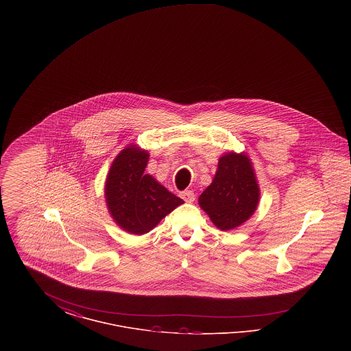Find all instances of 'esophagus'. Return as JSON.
I'll use <instances>...</instances> for the list:
<instances>
[{
	"mask_svg": "<svg viewBox=\"0 0 351 351\" xmlns=\"http://www.w3.org/2000/svg\"><path fill=\"white\" fill-rule=\"evenodd\" d=\"M180 197L186 202H193L195 201V193H193V191H184L180 193Z\"/></svg>",
	"mask_w": 351,
	"mask_h": 351,
	"instance_id": "obj_1",
	"label": "esophagus"
}]
</instances>
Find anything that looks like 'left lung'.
<instances>
[{
	"label": "left lung",
	"instance_id": "1",
	"mask_svg": "<svg viewBox=\"0 0 351 351\" xmlns=\"http://www.w3.org/2000/svg\"><path fill=\"white\" fill-rule=\"evenodd\" d=\"M259 188L250 159L229 152L219 158L212 184L201 193L199 204L221 230H230L247 221L258 206Z\"/></svg>",
	"mask_w": 351,
	"mask_h": 351
}]
</instances>
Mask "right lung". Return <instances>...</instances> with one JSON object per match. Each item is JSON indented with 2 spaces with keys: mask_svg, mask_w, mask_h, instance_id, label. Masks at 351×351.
<instances>
[{
  "mask_svg": "<svg viewBox=\"0 0 351 351\" xmlns=\"http://www.w3.org/2000/svg\"><path fill=\"white\" fill-rule=\"evenodd\" d=\"M149 154L128 147L113 162L105 186L112 217L126 232L145 234L184 201L145 173Z\"/></svg>",
  "mask_w": 351,
  "mask_h": 351,
  "instance_id": "right-lung-1",
  "label": "right lung"
}]
</instances>
